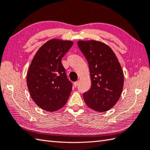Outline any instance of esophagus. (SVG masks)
Wrapping results in <instances>:
<instances>
[{
	"label": "esophagus",
	"mask_w": 150,
	"mask_h": 150,
	"mask_svg": "<svg viewBox=\"0 0 150 150\" xmlns=\"http://www.w3.org/2000/svg\"><path fill=\"white\" fill-rule=\"evenodd\" d=\"M79 81L75 82L74 84H73V86H74V87H77V85H78V84H79Z\"/></svg>",
	"instance_id": "esophagus-1"
}]
</instances>
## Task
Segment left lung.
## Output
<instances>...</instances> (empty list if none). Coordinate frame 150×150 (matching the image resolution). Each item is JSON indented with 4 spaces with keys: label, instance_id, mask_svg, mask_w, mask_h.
<instances>
[{
    "label": "left lung",
    "instance_id": "1",
    "mask_svg": "<svg viewBox=\"0 0 150 150\" xmlns=\"http://www.w3.org/2000/svg\"><path fill=\"white\" fill-rule=\"evenodd\" d=\"M79 49L86 58L90 69V89L84 93L89 108L105 112L113 107L120 98L124 76L115 53L109 46L96 40L78 41Z\"/></svg>",
    "mask_w": 150,
    "mask_h": 150
}]
</instances>
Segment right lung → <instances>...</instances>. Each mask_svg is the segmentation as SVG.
I'll use <instances>...</instances> for the list:
<instances>
[{
    "mask_svg": "<svg viewBox=\"0 0 150 150\" xmlns=\"http://www.w3.org/2000/svg\"><path fill=\"white\" fill-rule=\"evenodd\" d=\"M73 42L52 39L38 49L32 60L26 84L32 99L43 110L54 112L66 105L72 90L61 62Z\"/></svg>",
    "mask_w": 150,
    "mask_h": 150,
    "instance_id": "1",
    "label": "right lung"
}]
</instances>
